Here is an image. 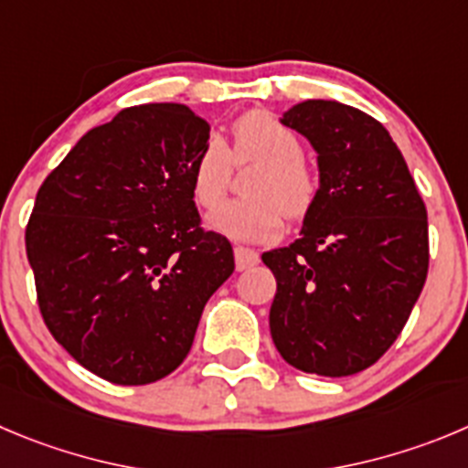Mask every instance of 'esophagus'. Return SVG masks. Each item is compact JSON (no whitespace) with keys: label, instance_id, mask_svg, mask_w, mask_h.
<instances>
[{"label":"esophagus","instance_id":"1","mask_svg":"<svg viewBox=\"0 0 468 468\" xmlns=\"http://www.w3.org/2000/svg\"><path fill=\"white\" fill-rule=\"evenodd\" d=\"M235 268L238 270H249L254 268V265H259L261 256L259 251H254V249H247V247H235Z\"/></svg>","mask_w":468,"mask_h":468}]
</instances>
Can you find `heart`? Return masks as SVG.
I'll return each instance as SVG.
<instances>
[{
	"label": "heart",
	"mask_w": 468,
	"mask_h": 468,
	"mask_svg": "<svg viewBox=\"0 0 468 468\" xmlns=\"http://www.w3.org/2000/svg\"><path fill=\"white\" fill-rule=\"evenodd\" d=\"M229 147L209 141L191 173V189L203 209L219 207L233 177V165L259 168L244 182L247 198L233 200L212 214V226L235 239H272L286 217L303 221L321 198V173L303 156V143L286 124L265 111H251L233 124Z\"/></svg>",
	"instance_id": "b5f03b06"
}]
</instances>
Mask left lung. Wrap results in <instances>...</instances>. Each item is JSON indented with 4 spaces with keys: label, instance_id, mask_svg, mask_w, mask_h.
<instances>
[{
    "label": "left lung",
    "instance_id": "left-lung-1",
    "mask_svg": "<svg viewBox=\"0 0 468 468\" xmlns=\"http://www.w3.org/2000/svg\"><path fill=\"white\" fill-rule=\"evenodd\" d=\"M318 152L321 198L303 238L265 251L277 279L270 333L288 365L342 378L395 344L430 268L427 209L381 122L337 101L283 115Z\"/></svg>",
    "mask_w": 468,
    "mask_h": 468
}]
</instances>
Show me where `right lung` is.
<instances>
[{
  "label": "right lung",
  "instance_id": "obj_1",
  "mask_svg": "<svg viewBox=\"0 0 468 468\" xmlns=\"http://www.w3.org/2000/svg\"><path fill=\"white\" fill-rule=\"evenodd\" d=\"M209 124L145 103L87 131L43 180L25 230L43 323L96 377L145 386L189 356L233 247L205 230L191 173Z\"/></svg>",
  "mask_w": 468,
  "mask_h": 468
}]
</instances>
